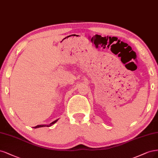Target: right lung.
<instances>
[{
  "mask_svg": "<svg viewBox=\"0 0 158 158\" xmlns=\"http://www.w3.org/2000/svg\"><path fill=\"white\" fill-rule=\"evenodd\" d=\"M58 119H56V120L54 121L53 122H52V123H50L49 125H37V126L34 127L33 128H34V129H36V128H39V127H50V126H52V125H54L55 123H56V122L58 121Z\"/></svg>",
  "mask_w": 158,
  "mask_h": 158,
  "instance_id": "obj_1",
  "label": "right lung"
}]
</instances>
